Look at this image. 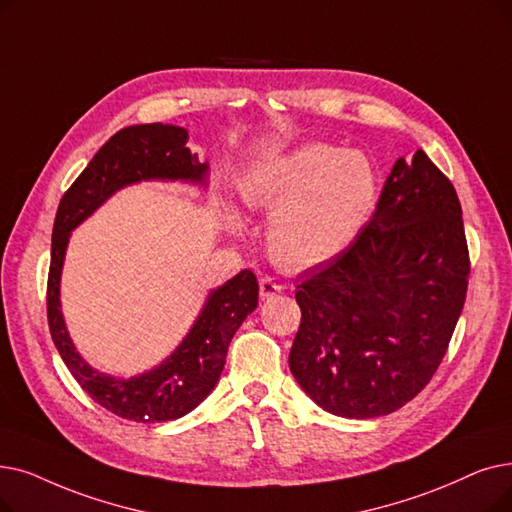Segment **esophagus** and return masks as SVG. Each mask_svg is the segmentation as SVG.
<instances>
[{
  "instance_id": "34e87169",
  "label": "esophagus",
  "mask_w": 512,
  "mask_h": 512,
  "mask_svg": "<svg viewBox=\"0 0 512 512\" xmlns=\"http://www.w3.org/2000/svg\"><path fill=\"white\" fill-rule=\"evenodd\" d=\"M282 293V284L276 282L274 278H261L259 282V295L261 299H272Z\"/></svg>"
}]
</instances>
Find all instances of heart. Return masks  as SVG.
Segmentation results:
<instances>
[{"mask_svg":"<svg viewBox=\"0 0 512 512\" xmlns=\"http://www.w3.org/2000/svg\"><path fill=\"white\" fill-rule=\"evenodd\" d=\"M249 209L272 211V255L291 268L339 257L358 238L379 198V173L360 150L309 142L272 154L240 177Z\"/></svg>","mask_w":512,"mask_h":512,"instance_id":"obj_1","label":"heart"}]
</instances>
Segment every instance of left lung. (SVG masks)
Wrapping results in <instances>:
<instances>
[{"label": "left lung", "instance_id": "1", "mask_svg": "<svg viewBox=\"0 0 512 512\" xmlns=\"http://www.w3.org/2000/svg\"><path fill=\"white\" fill-rule=\"evenodd\" d=\"M469 274L452 182L422 150L397 159L358 238L297 284V383L343 418L406 406L448 351Z\"/></svg>", "mask_w": 512, "mask_h": 512}]
</instances>
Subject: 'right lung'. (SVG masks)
Listing matches in <instances>:
<instances>
[{
    "mask_svg": "<svg viewBox=\"0 0 512 512\" xmlns=\"http://www.w3.org/2000/svg\"><path fill=\"white\" fill-rule=\"evenodd\" d=\"M188 131L175 125H133L117 131L64 192L52 230L48 324L54 345L75 381L108 412L133 422H165L194 410L217 385L234 332L259 301L251 270L238 272L207 299L203 314L159 368L131 379L94 370L75 351L60 311V272L71 230L119 188L140 180L203 182L209 165L186 148Z\"/></svg>",
    "mask_w": 512,
    "mask_h": 512,
    "instance_id": "obj_1",
    "label": "right lung"
}]
</instances>
